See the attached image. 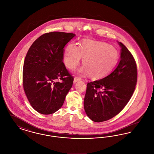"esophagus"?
<instances>
[{"label": "esophagus", "mask_w": 154, "mask_h": 154, "mask_svg": "<svg viewBox=\"0 0 154 154\" xmlns=\"http://www.w3.org/2000/svg\"><path fill=\"white\" fill-rule=\"evenodd\" d=\"M81 80V79L80 78V77H74V83H75L76 82H77V81H79Z\"/></svg>", "instance_id": "1"}]
</instances>
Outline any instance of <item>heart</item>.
Masks as SVG:
<instances>
[{
	"mask_svg": "<svg viewBox=\"0 0 154 154\" xmlns=\"http://www.w3.org/2000/svg\"><path fill=\"white\" fill-rule=\"evenodd\" d=\"M84 58V66L78 70L80 73L89 74L94 79L102 78L114 69L117 63L119 52L117 49L103 42L89 39L83 40L80 47L74 43L68 45L64 61L67 68L74 69Z\"/></svg>",
	"mask_w": 154,
	"mask_h": 154,
	"instance_id": "1",
	"label": "heart"
}]
</instances>
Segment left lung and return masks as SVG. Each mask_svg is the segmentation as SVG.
<instances>
[{
  "label": "left lung",
  "mask_w": 154,
  "mask_h": 154,
  "mask_svg": "<svg viewBox=\"0 0 154 154\" xmlns=\"http://www.w3.org/2000/svg\"><path fill=\"white\" fill-rule=\"evenodd\" d=\"M120 60L106 77L87 84L84 107L96 122L107 121L119 113L131 99L137 82V66L128 49L121 42Z\"/></svg>",
  "instance_id": "left-lung-1"
}]
</instances>
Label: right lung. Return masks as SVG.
<instances>
[{
  "label": "right lung",
  "instance_id": "right-lung-1",
  "mask_svg": "<svg viewBox=\"0 0 154 154\" xmlns=\"http://www.w3.org/2000/svg\"><path fill=\"white\" fill-rule=\"evenodd\" d=\"M75 34L52 32L39 37L25 57L23 86L32 107L42 114H51L62 106L72 87V77L63 62L64 47Z\"/></svg>",
  "mask_w": 154,
  "mask_h": 154
}]
</instances>
